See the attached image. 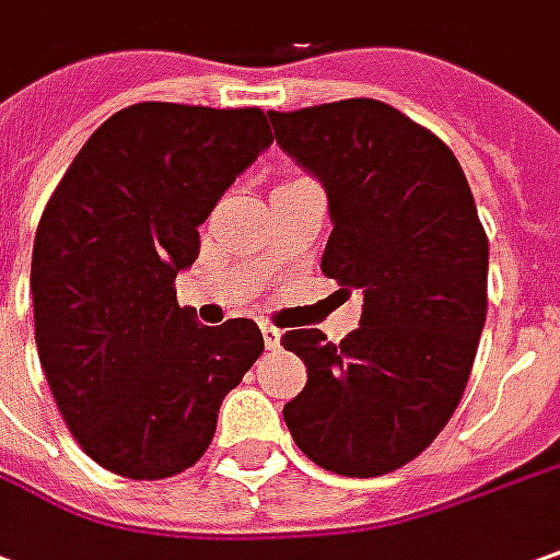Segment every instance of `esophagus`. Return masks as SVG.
Instances as JSON below:
<instances>
[{"mask_svg": "<svg viewBox=\"0 0 560 560\" xmlns=\"http://www.w3.org/2000/svg\"><path fill=\"white\" fill-rule=\"evenodd\" d=\"M264 343L269 349H279L281 346V330L276 325H264Z\"/></svg>", "mask_w": 560, "mask_h": 560, "instance_id": "1", "label": "esophagus"}]
</instances>
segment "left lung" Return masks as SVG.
I'll use <instances>...</instances> for the list:
<instances>
[{"mask_svg":"<svg viewBox=\"0 0 560 560\" xmlns=\"http://www.w3.org/2000/svg\"><path fill=\"white\" fill-rule=\"evenodd\" d=\"M276 143L328 192L322 272L361 288V322L328 343L294 328L306 386L284 405L296 447L346 478L401 469L466 392L488 315V235L447 143L371 97L269 113Z\"/></svg>","mask_w":560,"mask_h":560,"instance_id":"left-lung-1","label":"left lung"}]
</instances>
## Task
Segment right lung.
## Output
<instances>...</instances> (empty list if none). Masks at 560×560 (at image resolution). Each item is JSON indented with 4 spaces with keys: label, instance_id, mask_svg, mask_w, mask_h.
<instances>
[{
    "label": "right lung",
    "instance_id": "1",
    "mask_svg": "<svg viewBox=\"0 0 560 560\" xmlns=\"http://www.w3.org/2000/svg\"><path fill=\"white\" fill-rule=\"evenodd\" d=\"M269 143L257 106L135 104L89 137L42 211L30 266L42 371L82 451L121 478L196 466L264 352L250 318L199 325L174 279Z\"/></svg>",
    "mask_w": 560,
    "mask_h": 560
}]
</instances>
